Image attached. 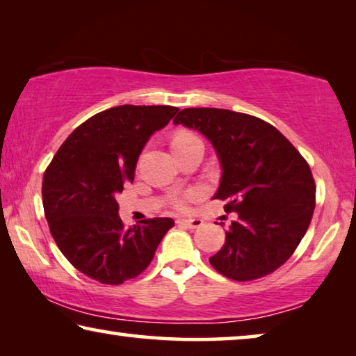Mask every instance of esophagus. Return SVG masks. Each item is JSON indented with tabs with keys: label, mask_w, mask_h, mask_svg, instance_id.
Segmentation results:
<instances>
[{
	"label": "esophagus",
	"mask_w": 356,
	"mask_h": 356,
	"mask_svg": "<svg viewBox=\"0 0 356 356\" xmlns=\"http://www.w3.org/2000/svg\"><path fill=\"white\" fill-rule=\"evenodd\" d=\"M179 225H182L185 227H190V229H196V227H201L202 226V220L201 218H182L177 221Z\"/></svg>",
	"instance_id": "obj_1"
}]
</instances>
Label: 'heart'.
<instances>
[{
    "label": "heart",
    "mask_w": 356,
    "mask_h": 356,
    "mask_svg": "<svg viewBox=\"0 0 356 356\" xmlns=\"http://www.w3.org/2000/svg\"><path fill=\"white\" fill-rule=\"evenodd\" d=\"M193 138H196V136L193 135V134H188V131H180V134H177L176 136H174L172 146H174V144H177V143H184V141L193 140ZM193 196H196V193H188V195H186V197H193ZM186 197H177V200L174 201V206H176L177 209H185Z\"/></svg>",
    "instance_id": "heart-1"
}]
</instances>
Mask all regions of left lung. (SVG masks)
<instances>
[{
  "instance_id": "obj_1",
  "label": "left lung",
  "mask_w": 356,
  "mask_h": 356,
  "mask_svg": "<svg viewBox=\"0 0 356 356\" xmlns=\"http://www.w3.org/2000/svg\"><path fill=\"white\" fill-rule=\"evenodd\" d=\"M174 124L197 130L221 166L213 200L237 218L222 248L209 259L234 281L275 272L293 254L316 207L309 165L287 138L265 120L221 108H185Z\"/></svg>"
}]
</instances>
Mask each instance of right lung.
Here are the masks:
<instances>
[{
    "mask_svg": "<svg viewBox=\"0 0 356 356\" xmlns=\"http://www.w3.org/2000/svg\"><path fill=\"white\" fill-rule=\"evenodd\" d=\"M177 111L168 105L113 106L72 131L47 168L45 218L78 272L104 284H122L146 270L174 226L172 218H150L127 229L116 196L134 180L149 138Z\"/></svg>",
    "mask_w": 356,
    "mask_h": 356,
    "instance_id": "obj_1",
    "label": "right lung"
}]
</instances>
